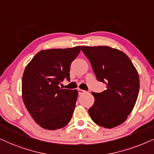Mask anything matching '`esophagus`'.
Segmentation results:
<instances>
[{
    "label": "esophagus",
    "instance_id": "obj_1",
    "mask_svg": "<svg viewBox=\"0 0 154 154\" xmlns=\"http://www.w3.org/2000/svg\"><path fill=\"white\" fill-rule=\"evenodd\" d=\"M78 92H79V95H81V94H85L86 92H87V91H84V90H82V89H78Z\"/></svg>",
    "mask_w": 154,
    "mask_h": 154
}]
</instances>
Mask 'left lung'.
Instances as JSON below:
<instances>
[{"label":"left lung","mask_w":154,"mask_h":154,"mask_svg":"<svg viewBox=\"0 0 154 154\" xmlns=\"http://www.w3.org/2000/svg\"><path fill=\"white\" fill-rule=\"evenodd\" d=\"M99 82L106 85L101 93L91 94L94 103L89 108L91 120L105 128H113L125 121L138 97L139 77L129 57L108 46H82Z\"/></svg>","instance_id":"left-lung-1"}]
</instances>
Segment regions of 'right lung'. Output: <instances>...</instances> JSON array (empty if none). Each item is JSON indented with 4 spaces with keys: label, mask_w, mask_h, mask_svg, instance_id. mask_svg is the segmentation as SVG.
Here are the masks:
<instances>
[{
    "label": "right lung",
    "mask_w": 154,
    "mask_h": 154,
    "mask_svg": "<svg viewBox=\"0 0 154 154\" xmlns=\"http://www.w3.org/2000/svg\"><path fill=\"white\" fill-rule=\"evenodd\" d=\"M80 51L81 46L42 50L25 67L22 99L31 116L42 128L58 130L70 121L78 91L62 89L59 85L65 78L69 79L71 63Z\"/></svg>",
    "instance_id": "add662e5"
}]
</instances>
